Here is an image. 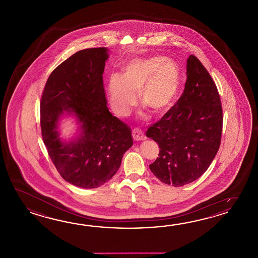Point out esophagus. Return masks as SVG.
Instances as JSON below:
<instances>
[{
	"label": "esophagus",
	"instance_id": "1",
	"mask_svg": "<svg viewBox=\"0 0 258 258\" xmlns=\"http://www.w3.org/2000/svg\"><path fill=\"white\" fill-rule=\"evenodd\" d=\"M132 136H133V138H134L135 141H141V140L146 139V137L143 134V132L140 129H137V128L132 131Z\"/></svg>",
	"mask_w": 258,
	"mask_h": 258
}]
</instances>
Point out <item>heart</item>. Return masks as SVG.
Returning <instances> with one entry per match:
<instances>
[{
	"instance_id": "b5f03b06",
	"label": "heart",
	"mask_w": 258,
	"mask_h": 258,
	"mask_svg": "<svg viewBox=\"0 0 258 258\" xmlns=\"http://www.w3.org/2000/svg\"><path fill=\"white\" fill-rule=\"evenodd\" d=\"M180 74L174 63L161 57L134 58L122 67V73L110 76L107 86L109 103L117 115L127 116L140 103L155 113L169 110L175 100Z\"/></svg>"
}]
</instances>
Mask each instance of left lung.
I'll use <instances>...</instances> for the list:
<instances>
[{
  "label": "left lung",
  "mask_w": 258,
  "mask_h": 258,
  "mask_svg": "<svg viewBox=\"0 0 258 258\" xmlns=\"http://www.w3.org/2000/svg\"><path fill=\"white\" fill-rule=\"evenodd\" d=\"M186 74L180 99L146 133L160 148L150 170L159 181L175 187L196 181L209 169L223 124L217 86L195 55L187 60Z\"/></svg>",
  "instance_id": "8db88e82"
}]
</instances>
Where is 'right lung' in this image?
I'll use <instances>...</instances> for the list:
<instances>
[{
	"label": "right lung",
	"mask_w": 258,
	"mask_h": 258,
	"mask_svg": "<svg viewBox=\"0 0 258 258\" xmlns=\"http://www.w3.org/2000/svg\"><path fill=\"white\" fill-rule=\"evenodd\" d=\"M108 49L79 50L57 66L40 100L41 136L60 175L76 186H101L115 175L125 151L133 146L131 130L109 111L102 74ZM82 123L80 138L60 141L56 123L64 112Z\"/></svg>",
	"instance_id": "obj_1"
}]
</instances>
